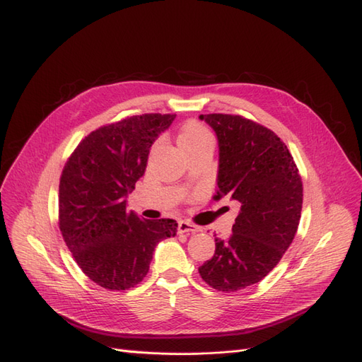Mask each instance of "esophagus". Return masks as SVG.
<instances>
[{
  "label": "esophagus",
  "instance_id": "obj_1",
  "mask_svg": "<svg viewBox=\"0 0 362 362\" xmlns=\"http://www.w3.org/2000/svg\"><path fill=\"white\" fill-rule=\"evenodd\" d=\"M177 230H179V233H199L202 229L199 226H194L192 223H189L187 220H182V221H179Z\"/></svg>",
  "mask_w": 362,
  "mask_h": 362
}]
</instances>
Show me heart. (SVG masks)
<instances>
[{
    "label": "heart",
    "instance_id": "b5f03b06",
    "mask_svg": "<svg viewBox=\"0 0 362 362\" xmlns=\"http://www.w3.org/2000/svg\"><path fill=\"white\" fill-rule=\"evenodd\" d=\"M206 141H212L211 133L208 132V129H206L204 126H202L200 122L188 121L182 127V132L179 135L180 148L197 146V144H202V142H206Z\"/></svg>",
    "mask_w": 362,
    "mask_h": 362
}]
</instances>
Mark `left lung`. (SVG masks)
<instances>
[{"instance_id":"1","label":"left lung","mask_w":362,"mask_h":362,"mask_svg":"<svg viewBox=\"0 0 362 362\" xmlns=\"http://www.w3.org/2000/svg\"><path fill=\"white\" fill-rule=\"evenodd\" d=\"M218 141L215 200L229 195L241 209L227 240L199 273L218 291H238L270 273L293 243L303 187L294 159L274 132L240 115H200Z\"/></svg>"}]
</instances>
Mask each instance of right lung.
I'll list each match as a JSON object with an SVG mask.
<instances>
[{
  "instance_id": "right-lung-1",
  "label": "right lung",
  "mask_w": 362,
  "mask_h": 362,
  "mask_svg": "<svg viewBox=\"0 0 362 362\" xmlns=\"http://www.w3.org/2000/svg\"><path fill=\"white\" fill-rule=\"evenodd\" d=\"M174 118L148 113L100 127L78 144L62 173V236L81 272L107 290L139 284L156 245L177 232L175 220H141L127 211L151 146Z\"/></svg>"
}]
</instances>
